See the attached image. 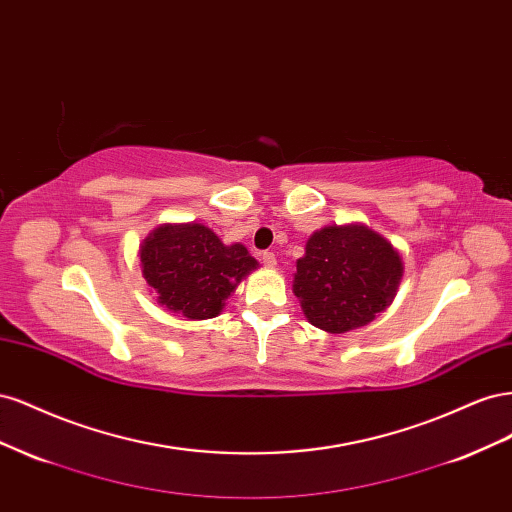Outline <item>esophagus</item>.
<instances>
[{
    "label": "esophagus",
    "instance_id": "obj_1",
    "mask_svg": "<svg viewBox=\"0 0 512 512\" xmlns=\"http://www.w3.org/2000/svg\"><path fill=\"white\" fill-rule=\"evenodd\" d=\"M262 265L269 267V269H273V267L277 265V258H275V254H273V252H262Z\"/></svg>",
    "mask_w": 512,
    "mask_h": 512
}]
</instances>
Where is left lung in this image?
Returning <instances> with one entry per match:
<instances>
[{
	"label": "left lung",
	"mask_w": 512,
	"mask_h": 512,
	"mask_svg": "<svg viewBox=\"0 0 512 512\" xmlns=\"http://www.w3.org/2000/svg\"><path fill=\"white\" fill-rule=\"evenodd\" d=\"M404 262L378 232L363 224L324 226L305 243L292 292L305 318L327 333L365 327L395 299Z\"/></svg>",
	"instance_id": "1"
}]
</instances>
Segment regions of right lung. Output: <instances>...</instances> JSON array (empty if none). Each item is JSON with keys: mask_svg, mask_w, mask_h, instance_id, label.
I'll list each match as a JSON object with an SVG mask.
<instances>
[{"mask_svg": "<svg viewBox=\"0 0 512 512\" xmlns=\"http://www.w3.org/2000/svg\"><path fill=\"white\" fill-rule=\"evenodd\" d=\"M143 277L168 312L188 320L215 318L258 262L241 243L224 245L203 224H162L141 243Z\"/></svg>", "mask_w": 512, "mask_h": 512, "instance_id": "right-lung-1", "label": "right lung"}]
</instances>
